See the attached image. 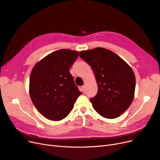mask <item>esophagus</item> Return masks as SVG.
Here are the masks:
<instances>
[{"label": "esophagus", "instance_id": "1", "mask_svg": "<svg viewBox=\"0 0 160 160\" xmlns=\"http://www.w3.org/2000/svg\"><path fill=\"white\" fill-rule=\"evenodd\" d=\"M81 88H82V90H83V91L84 92L85 91V88H86V85L85 84V85H83V86L81 87Z\"/></svg>", "mask_w": 160, "mask_h": 160}]
</instances>
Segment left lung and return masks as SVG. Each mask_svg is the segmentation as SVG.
<instances>
[{
	"mask_svg": "<svg viewBox=\"0 0 160 160\" xmlns=\"http://www.w3.org/2000/svg\"><path fill=\"white\" fill-rule=\"evenodd\" d=\"M79 56L91 67L98 83V93L90 99L94 109L105 118L119 117L133 99V70L120 57L104 48L83 51Z\"/></svg>",
	"mask_w": 160,
	"mask_h": 160,
	"instance_id": "obj_1",
	"label": "left lung"
}]
</instances>
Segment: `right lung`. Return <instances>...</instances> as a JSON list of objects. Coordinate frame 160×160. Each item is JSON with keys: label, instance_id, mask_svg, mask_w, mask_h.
<instances>
[{"label": "right lung", "instance_id": "right-lung-1", "mask_svg": "<svg viewBox=\"0 0 160 160\" xmlns=\"http://www.w3.org/2000/svg\"><path fill=\"white\" fill-rule=\"evenodd\" d=\"M79 52L61 49L50 53L33 67L29 93L34 105L46 118H65L81 95L69 72Z\"/></svg>", "mask_w": 160, "mask_h": 160}]
</instances>
